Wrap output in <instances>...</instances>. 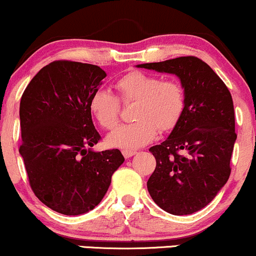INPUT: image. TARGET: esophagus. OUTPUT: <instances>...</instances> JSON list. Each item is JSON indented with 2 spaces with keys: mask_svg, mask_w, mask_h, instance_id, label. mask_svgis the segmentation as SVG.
Returning a JSON list of instances; mask_svg holds the SVG:
<instances>
[{
  "mask_svg": "<svg viewBox=\"0 0 256 256\" xmlns=\"http://www.w3.org/2000/svg\"><path fill=\"white\" fill-rule=\"evenodd\" d=\"M122 154H123V157H124L126 159H128V158L133 157L134 154H136V152H135V151H128V150H124V151H122Z\"/></svg>",
  "mask_w": 256,
  "mask_h": 256,
  "instance_id": "esophagus-1",
  "label": "esophagus"
}]
</instances>
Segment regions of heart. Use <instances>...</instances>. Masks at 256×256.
<instances>
[{
    "mask_svg": "<svg viewBox=\"0 0 256 256\" xmlns=\"http://www.w3.org/2000/svg\"><path fill=\"white\" fill-rule=\"evenodd\" d=\"M115 87L122 102H135L133 118L108 135L106 144L120 150L139 148L154 139L157 130L169 132L178 123L184 110L186 96L175 80H160L156 75L132 70L116 81ZM88 110L104 129H112L118 122L120 102L112 93L97 90L92 93Z\"/></svg>",
    "mask_w": 256,
    "mask_h": 256,
    "instance_id": "heart-1",
    "label": "heart"
}]
</instances>
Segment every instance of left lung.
<instances>
[{
	"instance_id": "8db88e82",
	"label": "left lung",
	"mask_w": 256,
	"mask_h": 256,
	"mask_svg": "<svg viewBox=\"0 0 256 256\" xmlns=\"http://www.w3.org/2000/svg\"><path fill=\"white\" fill-rule=\"evenodd\" d=\"M181 80L186 104L166 140L152 146L156 169L147 189L157 205L175 216L200 211L229 180L237 135L230 91L207 63L183 56L138 64Z\"/></svg>"
}]
</instances>
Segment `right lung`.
Here are the masks:
<instances>
[{
    "label": "right lung",
    "mask_w": 256,
    "mask_h": 256,
    "mask_svg": "<svg viewBox=\"0 0 256 256\" xmlns=\"http://www.w3.org/2000/svg\"><path fill=\"white\" fill-rule=\"evenodd\" d=\"M106 73L94 64L54 61L30 81L20 100L21 145L33 193L66 216L91 211L124 162L118 150L96 152L100 139L88 102Z\"/></svg>",
    "instance_id": "obj_1"
}]
</instances>
